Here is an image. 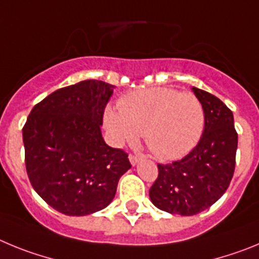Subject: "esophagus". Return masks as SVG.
I'll return each instance as SVG.
<instances>
[{
	"label": "esophagus",
	"mask_w": 259,
	"mask_h": 259,
	"mask_svg": "<svg viewBox=\"0 0 259 259\" xmlns=\"http://www.w3.org/2000/svg\"><path fill=\"white\" fill-rule=\"evenodd\" d=\"M130 162H131L132 166H136L140 162V158L136 157V155H130Z\"/></svg>",
	"instance_id": "obj_1"
}]
</instances>
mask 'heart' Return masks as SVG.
Wrapping results in <instances>:
<instances>
[{"label": "heart", "instance_id": "1", "mask_svg": "<svg viewBox=\"0 0 259 259\" xmlns=\"http://www.w3.org/2000/svg\"><path fill=\"white\" fill-rule=\"evenodd\" d=\"M104 122L115 146L135 144L144 134L153 154L171 161L198 143L205 111L193 93L158 87L128 93L119 102V110L106 109Z\"/></svg>", "mask_w": 259, "mask_h": 259}]
</instances>
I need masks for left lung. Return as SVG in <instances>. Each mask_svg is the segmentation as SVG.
<instances>
[{"instance_id":"8db88e82","label":"left lung","mask_w":259,"mask_h":259,"mask_svg":"<svg viewBox=\"0 0 259 259\" xmlns=\"http://www.w3.org/2000/svg\"><path fill=\"white\" fill-rule=\"evenodd\" d=\"M191 89L205 111L202 136L183 159L158 164V178L149 191L155 207L185 217L209 209L227 191L237 150L232 111L218 97Z\"/></svg>"}]
</instances>
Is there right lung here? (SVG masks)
<instances>
[{"instance_id": "add662e5", "label": "right lung", "mask_w": 259, "mask_h": 259, "mask_svg": "<svg viewBox=\"0 0 259 259\" xmlns=\"http://www.w3.org/2000/svg\"><path fill=\"white\" fill-rule=\"evenodd\" d=\"M114 88L83 80L58 89L31 110L23 127L29 182L62 214L83 217L109 206L119 179L131 168L128 155L102 137V115Z\"/></svg>"}]
</instances>
